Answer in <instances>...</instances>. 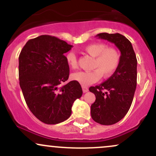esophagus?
<instances>
[{"instance_id": "34e87169", "label": "esophagus", "mask_w": 156, "mask_h": 156, "mask_svg": "<svg viewBox=\"0 0 156 156\" xmlns=\"http://www.w3.org/2000/svg\"><path fill=\"white\" fill-rule=\"evenodd\" d=\"M82 89H83V92L85 93V92H87L89 91V89H88V88H87V87H82Z\"/></svg>"}]
</instances>
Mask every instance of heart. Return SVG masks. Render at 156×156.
Listing matches in <instances>:
<instances>
[{
	"instance_id": "1",
	"label": "heart",
	"mask_w": 156,
	"mask_h": 156,
	"mask_svg": "<svg viewBox=\"0 0 156 156\" xmlns=\"http://www.w3.org/2000/svg\"><path fill=\"white\" fill-rule=\"evenodd\" d=\"M84 51L94 57L92 71H78L72 74L73 80L82 86H88L101 79V76L108 78L115 73L120 63V53L116 48L107 47L101 42H94L84 48ZM66 62L69 67L76 69L78 66L76 55L73 52L65 55Z\"/></svg>"
}]
</instances>
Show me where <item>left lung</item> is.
<instances>
[{"label":"left lung","instance_id":"left-lung-1","mask_svg":"<svg viewBox=\"0 0 156 156\" xmlns=\"http://www.w3.org/2000/svg\"><path fill=\"white\" fill-rule=\"evenodd\" d=\"M96 37L114 43L121 53L115 73L99 86L89 88L96 98L91 105L93 120L101 125H114L126 115L133 102L136 88V56L130 41L120 34L101 33Z\"/></svg>","mask_w":156,"mask_h":156}]
</instances>
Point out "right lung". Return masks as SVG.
I'll return each instance as SVG.
<instances>
[{
	"mask_svg": "<svg viewBox=\"0 0 156 156\" xmlns=\"http://www.w3.org/2000/svg\"><path fill=\"white\" fill-rule=\"evenodd\" d=\"M73 45L55 37L42 35L28 40L19 55V80L26 104L39 120L48 125L70 117L74 101L82 96L80 83L69 78L64 54Z\"/></svg>",
	"mask_w": 156,
	"mask_h": 156,
	"instance_id": "obj_1",
	"label": "right lung"
}]
</instances>
